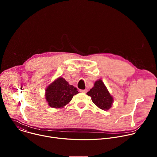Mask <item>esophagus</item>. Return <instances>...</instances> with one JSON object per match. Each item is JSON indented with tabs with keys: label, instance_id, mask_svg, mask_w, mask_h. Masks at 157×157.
Instances as JSON below:
<instances>
[{
	"label": "esophagus",
	"instance_id": "34e87169",
	"mask_svg": "<svg viewBox=\"0 0 157 157\" xmlns=\"http://www.w3.org/2000/svg\"><path fill=\"white\" fill-rule=\"evenodd\" d=\"M80 91L81 93H86L87 92V89H81Z\"/></svg>",
	"mask_w": 157,
	"mask_h": 157
}]
</instances>
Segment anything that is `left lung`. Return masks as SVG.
<instances>
[{
    "mask_svg": "<svg viewBox=\"0 0 157 157\" xmlns=\"http://www.w3.org/2000/svg\"><path fill=\"white\" fill-rule=\"evenodd\" d=\"M87 95L91 96L93 103L104 110H109L114 102L113 97L101 79L95 81L94 86L87 93Z\"/></svg>",
    "mask_w": 157,
    "mask_h": 157,
    "instance_id": "8db88e82",
    "label": "left lung"
}]
</instances>
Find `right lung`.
<instances>
[{
	"label": "right lung",
	"mask_w": 157,
	"mask_h": 157,
	"mask_svg": "<svg viewBox=\"0 0 157 157\" xmlns=\"http://www.w3.org/2000/svg\"><path fill=\"white\" fill-rule=\"evenodd\" d=\"M78 93L77 88L69 84L63 78L59 77L47 87L44 96L50 107L59 109L68 104L73 96Z\"/></svg>",
	"instance_id": "right-lung-1"
}]
</instances>
